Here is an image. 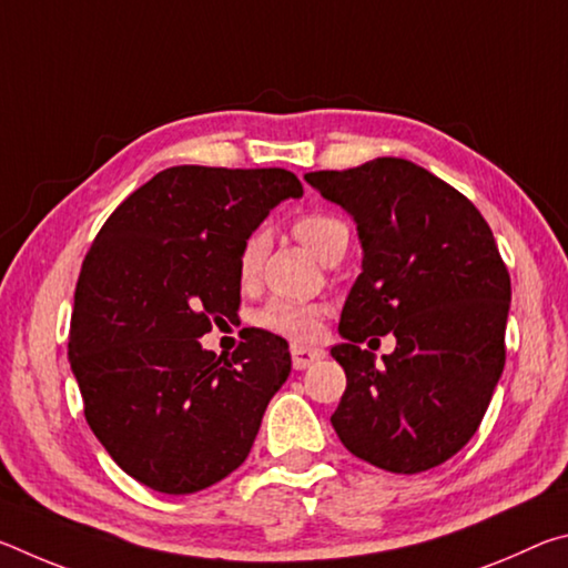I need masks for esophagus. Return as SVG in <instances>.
Instances as JSON below:
<instances>
[{"instance_id": "34e87169", "label": "esophagus", "mask_w": 568, "mask_h": 568, "mask_svg": "<svg viewBox=\"0 0 568 568\" xmlns=\"http://www.w3.org/2000/svg\"><path fill=\"white\" fill-rule=\"evenodd\" d=\"M291 355H293V368L295 371H305V368H311L313 363H318L321 358H325V351L323 348H313V345L293 343L291 345Z\"/></svg>"}]
</instances>
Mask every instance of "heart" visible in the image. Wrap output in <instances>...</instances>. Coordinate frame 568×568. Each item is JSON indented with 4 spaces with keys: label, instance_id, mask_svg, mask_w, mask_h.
<instances>
[{
    "label": "heart",
    "instance_id": "heart-1",
    "mask_svg": "<svg viewBox=\"0 0 568 568\" xmlns=\"http://www.w3.org/2000/svg\"><path fill=\"white\" fill-rule=\"evenodd\" d=\"M293 235L301 240V243L311 250L318 261H325V257H331L335 253V250L348 247L351 233H348V225H345L341 217L325 215V213H311L295 220ZM265 247H267V240L263 233H253L245 240L243 250H240V261H237L240 281L243 283L255 281V275L261 271V263L265 257ZM261 323L275 333L291 335V338H313L321 328V307L311 303H297V301H271L263 307Z\"/></svg>",
    "mask_w": 568,
    "mask_h": 568
}]
</instances>
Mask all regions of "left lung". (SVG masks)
I'll use <instances>...</instances> for the list:
<instances>
[{
	"instance_id": "obj_1",
	"label": "left lung",
	"mask_w": 568,
	"mask_h": 568,
	"mask_svg": "<svg viewBox=\"0 0 568 568\" xmlns=\"http://www.w3.org/2000/svg\"><path fill=\"white\" fill-rule=\"evenodd\" d=\"M353 217L361 275L345 297L331 355L345 393L331 416L343 446L390 474L444 464L476 434L504 373L511 277L470 200L403 158L307 172ZM397 351L363 352L368 334Z\"/></svg>"
}]
</instances>
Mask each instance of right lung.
I'll return each mask as SVG.
<instances>
[{
    "label": "right lung",
    "instance_id": "right-lung-1",
    "mask_svg": "<svg viewBox=\"0 0 568 568\" xmlns=\"http://www.w3.org/2000/svg\"><path fill=\"white\" fill-rule=\"evenodd\" d=\"M303 185L283 168L178 165L108 217L82 263L70 365L84 416L124 474L185 496L243 464L291 376L281 335L253 328L233 358L197 338L235 318L245 240Z\"/></svg>",
    "mask_w": 568,
    "mask_h": 568
}]
</instances>
